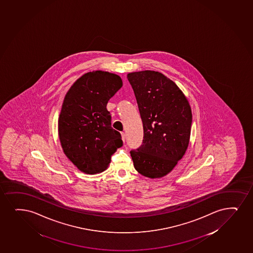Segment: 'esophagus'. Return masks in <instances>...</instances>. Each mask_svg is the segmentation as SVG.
<instances>
[{
    "label": "esophagus",
    "instance_id": "esophagus-1",
    "mask_svg": "<svg viewBox=\"0 0 253 253\" xmlns=\"http://www.w3.org/2000/svg\"><path fill=\"white\" fill-rule=\"evenodd\" d=\"M121 134H122V140L124 142H125V140H126V134H125V133H124V132H122L121 133Z\"/></svg>",
    "mask_w": 253,
    "mask_h": 253
}]
</instances>
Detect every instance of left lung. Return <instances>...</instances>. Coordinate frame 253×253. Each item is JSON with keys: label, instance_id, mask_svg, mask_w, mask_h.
I'll list each match as a JSON object with an SVG mask.
<instances>
[{"label": "left lung", "instance_id": "left-lung-1", "mask_svg": "<svg viewBox=\"0 0 253 253\" xmlns=\"http://www.w3.org/2000/svg\"><path fill=\"white\" fill-rule=\"evenodd\" d=\"M142 120L141 146L131 150L134 169L151 178L172 171L186 152L192 113L177 84L159 72H134L127 75Z\"/></svg>", "mask_w": 253, "mask_h": 253}]
</instances>
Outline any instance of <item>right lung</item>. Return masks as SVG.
I'll return each mask as SVG.
<instances>
[{
	"label": "right lung",
	"mask_w": 253,
	"mask_h": 253,
	"mask_svg": "<svg viewBox=\"0 0 253 253\" xmlns=\"http://www.w3.org/2000/svg\"><path fill=\"white\" fill-rule=\"evenodd\" d=\"M122 85L119 75L99 70L78 79L66 94L58 118L60 142L67 158L81 172L104 171L123 146L107 109V102Z\"/></svg>",
	"instance_id": "add662e5"
}]
</instances>
